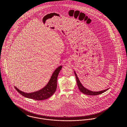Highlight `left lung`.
<instances>
[{
    "label": "left lung",
    "instance_id": "1",
    "mask_svg": "<svg viewBox=\"0 0 127 127\" xmlns=\"http://www.w3.org/2000/svg\"><path fill=\"white\" fill-rule=\"evenodd\" d=\"M74 74L75 75V77H76V81H77V85H78V89H79V90L81 92L83 93L84 94H87V95H97L101 94L104 93V92H105V91H108L109 90V89H107L105 90L104 91L96 92V91H90V90L87 89L81 83V82H80L76 73L75 72V71H74Z\"/></svg>",
    "mask_w": 127,
    "mask_h": 127
}]
</instances>
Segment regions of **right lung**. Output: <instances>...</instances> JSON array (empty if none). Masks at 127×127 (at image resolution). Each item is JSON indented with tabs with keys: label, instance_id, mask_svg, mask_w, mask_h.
<instances>
[{
	"label": "right lung",
	"instance_id": "1",
	"mask_svg": "<svg viewBox=\"0 0 127 127\" xmlns=\"http://www.w3.org/2000/svg\"><path fill=\"white\" fill-rule=\"evenodd\" d=\"M62 66L61 65L56 68L52 75V76L47 85L40 90L32 93H26L19 90L16 87H15V88L16 90L18 91V93L26 98L38 101L48 99L56 91L57 86V78L59 73L62 69Z\"/></svg>",
	"mask_w": 127,
	"mask_h": 127
}]
</instances>
